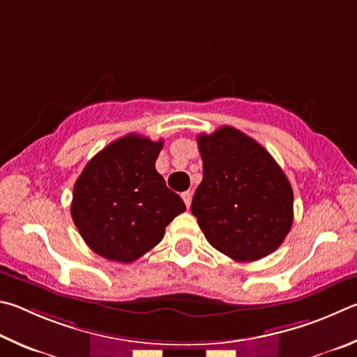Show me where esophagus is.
Returning a JSON list of instances; mask_svg holds the SVG:
<instances>
[{
    "label": "esophagus",
    "mask_w": 357,
    "mask_h": 357,
    "mask_svg": "<svg viewBox=\"0 0 357 357\" xmlns=\"http://www.w3.org/2000/svg\"><path fill=\"white\" fill-rule=\"evenodd\" d=\"M191 196H192L191 191L182 192V199H183V202L186 204V207H188V208H190V205H191Z\"/></svg>",
    "instance_id": "1"
}]
</instances>
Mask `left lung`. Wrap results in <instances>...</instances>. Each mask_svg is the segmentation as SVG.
<instances>
[{
    "label": "left lung",
    "mask_w": 357,
    "mask_h": 357,
    "mask_svg": "<svg viewBox=\"0 0 357 357\" xmlns=\"http://www.w3.org/2000/svg\"><path fill=\"white\" fill-rule=\"evenodd\" d=\"M204 178L191 213L205 238L236 261L266 257L293 224V190L280 166L252 137L229 125L197 136Z\"/></svg>",
    "instance_id": "left-lung-1"
}]
</instances>
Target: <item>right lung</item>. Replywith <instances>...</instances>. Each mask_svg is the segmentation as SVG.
I'll use <instances>...</instances> for the list:
<instances>
[{
	"label": "right lung",
	"instance_id": "obj_1",
	"mask_svg": "<svg viewBox=\"0 0 357 357\" xmlns=\"http://www.w3.org/2000/svg\"><path fill=\"white\" fill-rule=\"evenodd\" d=\"M162 141L131 133L87 162L73 186L72 220L100 257L131 264L155 248L186 210L166 186L155 161Z\"/></svg>",
	"mask_w": 357,
	"mask_h": 357
}]
</instances>
